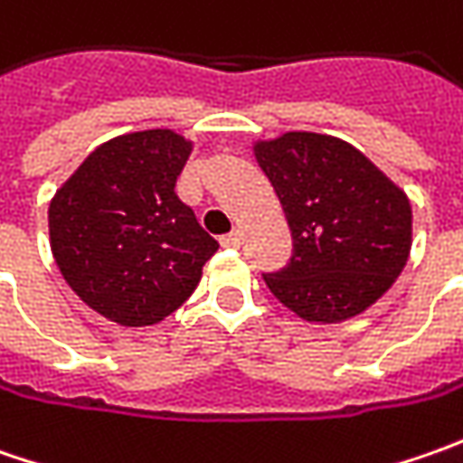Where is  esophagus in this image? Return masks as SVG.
I'll list each match as a JSON object with an SVG mask.
<instances>
[{"instance_id":"1","label":"esophagus","mask_w":463,"mask_h":463,"mask_svg":"<svg viewBox=\"0 0 463 463\" xmlns=\"http://www.w3.org/2000/svg\"><path fill=\"white\" fill-rule=\"evenodd\" d=\"M222 244H223V247H240V244H241V232H240V229H234V232L223 234Z\"/></svg>"}]
</instances>
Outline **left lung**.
<instances>
[{
    "instance_id": "left-lung-1",
    "label": "left lung",
    "mask_w": 463,
    "mask_h": 463,
    "mask_svg": "<svg viewBox=\"0 0 463 463\" xmlns=\"http://www.w3.org/2000/svg\"><path fill=\"white\" fill-rule=\"evenodd\" d=\"M283 205L294 255L265 283L307 322H345L376 304L407 265L412 205L364 154L335 136L288 131L255 144Z\"/></svg>"
}]
</instances>
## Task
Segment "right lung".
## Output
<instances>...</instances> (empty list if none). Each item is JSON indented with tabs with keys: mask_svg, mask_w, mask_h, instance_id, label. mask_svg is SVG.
Returning a JSON list of instances; mask_svg holds the SVG:
<instances>
[{
	"mask_svg": "<svg viewBox=\"0 0 463 463\" xmlns=\"http://www.w3.org/2000/svg\"><path fill=\"white\" fill-rule=\"evenodd\" d=\"M190 152L169 128L116 136L51 201V252L63 280L123 327L156 325L180 309L219 250L175 193Z\"/></svg>",
	"mask_w": 463,
	"mask_h": 463,
	"instance_id": "1",
	"label": "right lung"
}]
</instances>
